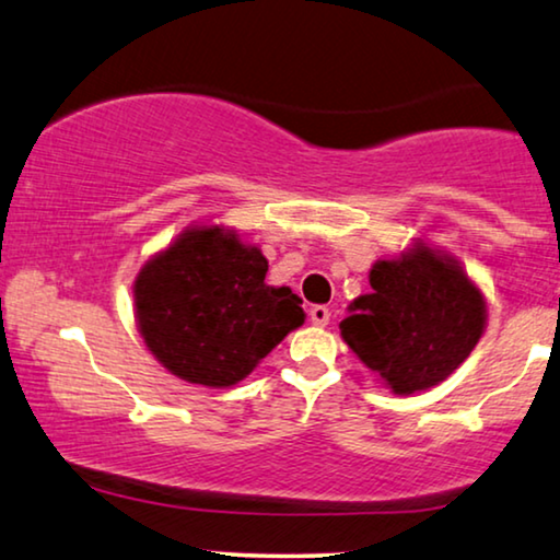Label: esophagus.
Listing matches in <instances>:
<instances>
[{
    "label": "esophagus",
    "mask_w": 560,
    "mask_h": 560,
    "mask_svg": "<svg viewBox=\"0 0 560 560\" xmlns=\"http://www.w3.org/2000/svg\"><path fill=\"white\" fill-rule=\"evenodd\" d=\"M329 317H332V312H329L327 306H322V304H314L312 310H310V319H312V325H317V327H325V325H329Z\"/></svg>",
    "instance_id": "obj_1"
}]
</instances>
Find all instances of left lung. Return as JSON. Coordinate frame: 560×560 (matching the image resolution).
<instances>
[{
	"mask_svg": "<svg viewBox=\"0 0 560 560\" xmlns=\"http://www.w3.org/2000/svg\"><path fill=\"white\" fill-rule=\"evenodd\" d=\"M370 287L348 306L342 340L398 396L446 381L485 332L482 291L456 258L423 241L375 261Z\"/></svg>",
	"mask_w": 560,
	"mask_h": 560,
	"instance_id": "1",
	"label": "left lung"
}]
</instances>
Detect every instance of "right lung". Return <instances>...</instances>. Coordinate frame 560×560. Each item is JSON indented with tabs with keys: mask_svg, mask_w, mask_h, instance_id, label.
Here are the masks:
<instances>
[{
	"mask_svg": "<svg viewBox=\"0 0 560 560\" xmlns=\"http://www.w3.org/2000/svg\"><path fill=\"white\" fill-rule=\"evenodd\" d=\"M269 261L235 231L192 225L141 266L133 281L137 327L172 375L208 388L243 381L291 329L302 299L266 283Z\"/></svg>",
	"mask_w": 560,
	"mask_h": 560,
	"instance_id": "right-lung-1",
	"label": "right lung"
}]
</instances>
